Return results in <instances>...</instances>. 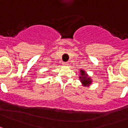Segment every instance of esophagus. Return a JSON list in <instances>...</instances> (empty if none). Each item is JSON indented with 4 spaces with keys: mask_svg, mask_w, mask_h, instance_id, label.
<instances>
[{
    "mask_svg": "<svg viewBox=\"0 0 128 128\" xmlns=\"http://www.w3.org/2000/svg\"><path fill=\"white\" fill-rule=\"evenodd\" d=\"M62 64H63L64 66H66V65H67V64H67L66 62H63V63H62Z\"/></svg>",
    "mask_w": 128,
    "mask_h": 128,
    "instance_id": "34e87169",
    "label": "esophagus"
}]
</instances>
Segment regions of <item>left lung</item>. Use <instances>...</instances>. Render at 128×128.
Returning a JSON list of instances; mask_svg holds the SVG:
<instances>
[{
  "mask_svg": "<svg viewBox=\"0 0 128 128\" xmlns=\"http://www.w3.org/2000/svg\"><path fill=\"white\" fill-rule=\"evenodd\" d=\"M79 78L84 86H89L92 82V79L88 76V75L84 70H80V76Z\"/></svg>",
  "mask_w": 128,
  "mask_h": 128,
  "instance_id": "8db88e82",
  "label": "left lung"
}]
</instances>
